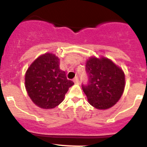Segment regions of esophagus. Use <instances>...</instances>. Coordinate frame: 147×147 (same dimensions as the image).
I'll return each mask as SVG.
<instances>
[{"instance_id": "esophagus-1", "label": "esophagus", "mask_w": 147, "mask_h": 147, "mask_svg": "<svg viewBox=\"0 0 147 147\" xmlns=\"http://www.w3.org/2000/svg\"><path fill=\"white\" fill-rule=\"evenodd\" d=\"M74 82L76 84H80V81H79V78L77 77V76H76V77L74 79Z\"/></svg>"}]
</instances>
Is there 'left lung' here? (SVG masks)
<instances>
[{
    "label": "left lung",
    "instance_id": "8db88e82",
    "mask_svg": "<svg viewBox=\"0 0 147 147\" xmlns=\"http://www.w3.org/2000/svg\"><path fill=\"white\" fill-rule=\"evenodd\" d=\"M87 85H82L88 102L98 110L110 108L121 97L125 76L121 68L107 58L90 57L85 67Z\"/></svg>",
    "mask_w": 147,
    "mask_h": 147
}]
</instances>
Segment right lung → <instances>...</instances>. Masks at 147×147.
<instances>
[{
    "mask_svg": "<svg viewBox=\"0 0 147 147\" xmlns=\"http://www.w3.org/2000/svg\"><path fill=\"white\" fill-rule=\"evenodd\" d=\"M74 84L59 68V58L51 53L40 56L26 73L27 93L35 105L43 109L58 106Z\"/></svg>",
    "mask_w": 147,
    "mask_h": 147,
    "instance_id": "add662e5",
    "label": "right lung"
}]
</instances>
